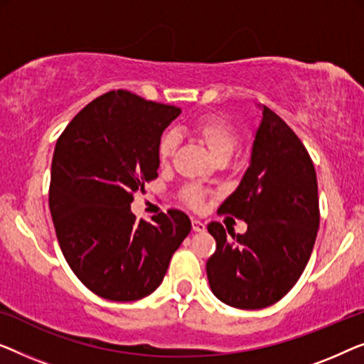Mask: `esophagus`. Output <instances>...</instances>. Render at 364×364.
Masks as SVG:
<instances>
[{
    "instance_id": "esophagus-1",
    "label": "esophagus",
    "mask_w": 364,
    "mask_h": 364,
    "mask_svg": "<svg viewBox=\"0 0 364 364\" xmlns=\"http://www.w3.org/2000/svg\"><path fill=\"white\" fill-rule=\"evenodd\" d=\"M191 224H193V231L194 232H204V231H206V224H204L203 221H199V219H193Z\"/></svg>"
}]
</instances>
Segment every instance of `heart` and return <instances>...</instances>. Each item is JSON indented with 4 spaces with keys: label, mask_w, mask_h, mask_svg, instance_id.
Masks as SVG:
<instances>
[{
    "label": "heart",
    "mask_w": 364,
    "mask_h": 364,
    "mask_svg": "<svg viewBox=\"0 0 364 364\" xmlns=\"http://www.w3.org/2000/svg\"><path fill=\"white\" fill-rule=\"evenodd\" d=\"M194 135L206 145L208 151L211 153L216 163H228L231 160L232 155L239 146L237 133L226 122L216 117H206V119L198 120L193 127ZM178 146V136L176 133H166L161 138L160 145H158V156H160L161 163H166L171 160L173 153H175ZM184 199L189 206L199 208L203 203V191L196 186H188L184 189Z\"/></svg>",
    "instance_id": "obj_1"
}]
</instances>
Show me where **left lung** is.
<instances>
[{"instance_id":"left-lung-1","label":"left lung","mask_w":364,"mask_h":364,"mask_svg":"<svg viewBox=\"0 0 364 364\" xmlns=\"http://www.w3.org/2000/svg\"><path fill=\"white\" fill-rule=\"evenodd\" d=\"M249 168L218 211L247 223L229 237L211 223L216 252L206 264L209 287L226 305L259 310L289 294L309 262L318 232L316 173L309 151L277 114L257 104Z\"/></svg>"}]
</instances>
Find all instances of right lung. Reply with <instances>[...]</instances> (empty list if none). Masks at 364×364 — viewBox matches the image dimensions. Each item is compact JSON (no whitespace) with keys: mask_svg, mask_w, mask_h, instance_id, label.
<instances>
[{"mask_svg":"<svg viewBox=\"0 0 364 364\" xmlns=\"http://www.w3.org/2000/svg\"><path fill=\"white\" fill-rule=\"evenodd\" d=\"M181 109L117 90L97 97L65 127L50 166L49 209L69 267L102 299L133 301L163 282L191 231L183 211L136 221L133 194L155 180L158 145Z\"/></svg>","mask_w":364,"mask_h":364,"instance_id":"add662e5","label":"right lung"}]
</instances>
